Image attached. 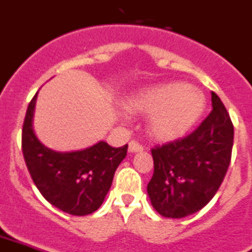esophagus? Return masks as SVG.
Returning a JSON list of instances; mask_svg holds the SVG:
<instances>
[{"label": "esophagus", "mask_w": 252, "mask_h": 252, "mask_svg": "<svg viewBox=\"0 0 252 252\" xmlns=\"http://www.w3.org/2000/svg\"><path fill=\"white\" fill-rule=\"evenodd\" d=\"M142 150L143 146L137 142V141H132V142H129V146H128V151L129 152H141Z\"/></svg>", "instance_id": "34e87169"}]
</instances>
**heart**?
<instances>
[{
    "mask_svg": "<svg viewBox=\"0 0 252 252\" xmlns=\"http://www.w3.org/2000/svg\"><path fill=\"white\" fill-rule=\"evenodd\" d=\"M126 105L132 111L150 115L149 128L155 138L172 141L198 122L206 101L197 88L174 82L139 91Z\"/></svg>",
    "mask_w": 252,
    "mask_h": 252,
    "instance_id": "heart-1",
    "label": "heart"
}]
</instances>
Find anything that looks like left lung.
Wrapping results in <instances>:
<instances>
[{
	"label": "left lung",
	"mask_w": 252,
	"mask_h": 252,
	"mask_svg": "<svg viewBox=\"0 0 252 252\" xmlns=\"http://www.w3.org/2000/svg\"><path fill=\"white\" fill-rule=\"evenodd\" d=\"M213 110L197 129L151 150L154 175L147 185L151 204L166 218H185L214 197L228 170L233 124L217 94Z\"/></svg>",
	"instance_id": "left-lung-1"
}]
</instances>
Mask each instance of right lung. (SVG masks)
Listing matches in <instances>:
<instances>
[{"mask_svg": "<svg viewBox=\"0 0 252 252\" xmlns=\"http://www.w3.org/2000/svg\"><path fill=\"white\" fill-rule=\"evenodd\" d=\"M37 94L32 98L22 133L25 164L35 187L51 205L70 215L92 214L106 197L116 168L128 145L111 147L100 141L88 149L58 152L48 149L33 130Z\"/></svg>", "mask_w": 252, "mask_h": 252, "instance_id": "right-lung-1", "label": "right lung"}]
</instances>
